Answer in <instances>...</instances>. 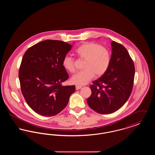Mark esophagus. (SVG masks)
<instances>
[{
    "mask_svg": "<svg viewBox=\"0 0 155 155\" xmlns=\"http://www.w3.org/2000/svg\"><path fill=\"white\" fill-rule=\"evenodd\" d=\"M75 88L77 90H78V89H80L82 88V86H80V85H76L75 86Z\"/></svg>",
    "mask_w": 155,
    "mask_h": 155,
    "instance_id": "esophagus-1",
    "label": "esophagus"
}]
</instances>
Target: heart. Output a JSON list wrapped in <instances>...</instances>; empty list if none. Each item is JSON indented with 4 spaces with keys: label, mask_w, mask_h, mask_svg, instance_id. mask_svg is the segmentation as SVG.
<instances>
[{
    "label": "heart",
    "mask_w": 155,
    "mask_h": 155,
    "mask_svg": "<svg viewBox=\"0 0 155 155\" xmlns=\"http://www.w3.org/2000/svg\"><path fill=\"white\" fill-rule=\"evenodd\" d=\"M75 53L79 59L85 60L84 70L77 73L71 78V82L75 85H85L95 75H103L110 66V53L106 48L98 44L85 42L75 50ZM62 65L67 71L74 73L75 61L72 57L66 56L63 59Z\"/></svg>",
    "instance_id": "1"
}]
</instances>
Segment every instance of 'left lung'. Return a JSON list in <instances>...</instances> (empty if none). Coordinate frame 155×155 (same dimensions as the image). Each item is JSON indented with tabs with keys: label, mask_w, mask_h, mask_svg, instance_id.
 I'll use <instances>...</instances> for the list:
<instances>
[{
	"label": "left lung",
	"mask_w": 155,
	"mask_h": 155,
	"mask_svg": "<svg viewBox=\"0 0 155 155\" xmlns=\"http://www.w3.org/2000/svg\"><path fill=\"white\" fill-rule=\"evenodd\" d=\"M110 63L107 71L90 86L89 106L98 113L110 114L128 99L133 89L135 67L124 46L112 41Z\"/></svg>",
	"instance_id": "8db88e82"
}]
</instances>
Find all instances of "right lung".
<instances>
[{
    "instance_id": "add662e5",
    "label": "right lung",
    "mask_w": 155,
    "mask_h": 155,
    "mask_svg": "<svg viewBox=\"0 0 155 155\" xmlns=\"http://www.w3.org/2000/svg\"><path fill=\"white\" fill-rule=\"evenodd\" d=\"M71 47L65 42L48 39L33 45L24 54L18 73L21 92L39 114H58L75 90L74 85H61L69 77L62 61Z\"/></svg>"
}]
</instances>
